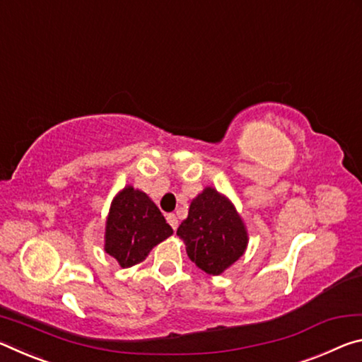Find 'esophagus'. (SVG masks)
Segmentation results:
<instances>
[{
	"label": "esophagus",
	"mask_w": 362,
	"mask_h": 362,
	"mask_svg": "<svg viewBox=\"0 0 362 362\" xmlns=\"http://www.w3.org/2000/svg\"><path fill=\"white\" fill-rule=\"evenodd\" d=\"M167 221L173 229H176L177 224H180V223H177V216L175 215V213H170V215H167Z\"/></svg>",
	"instance_id": "1"
}]
</instances>
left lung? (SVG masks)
<instances>
[{
    "label": "left lung",
    "instance_id": "obj_1",
    "mask_svg": "<svg viewBox=\"0 0 362 362\" xmlns=\"http://www.w3.org/2000/svg\"><path fill=\"white\" fill-rule=\"evenodd\" d=\"M176 234L185 242L191 262L211 276L230 268L248 245L247 226L239 211L211 186L192 199L187 218Z\"/></svg>",
    "mask_w": 362,
    "mask_h": 362
}]
</instances>
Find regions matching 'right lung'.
<instances>
[{"instance_id": "obj_1", "label": "right lung", "mask_w": 362, "mask_h": 362, "mask_svg": "<svg viewBox=\"0 0 362 362\" xmlns=\"http://www.w3.org/2000/svg\"><path fill=\"white\" fill-rule=\"evenodd\" d=\"M173 234L158 206L146 192L125 186L110 204L105 220L104 250L122 268L144 262L160 242Z\"/></svg>"}]
</instances>
